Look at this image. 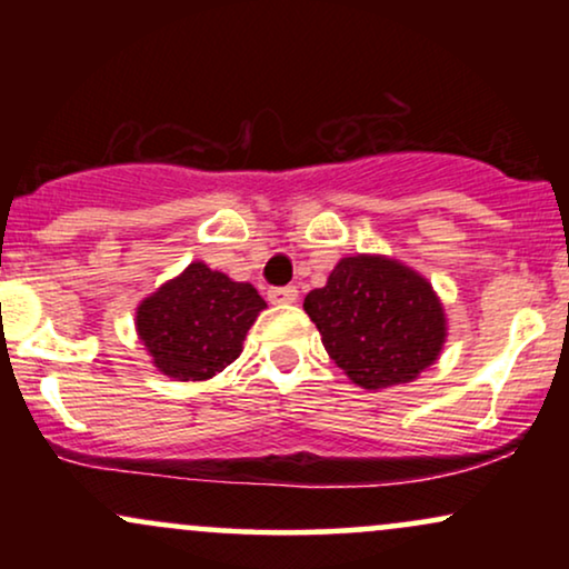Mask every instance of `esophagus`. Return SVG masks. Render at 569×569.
Here are the masks:
<instances>
[{"mask_svg":"<svg viewBox=\"0 0 569 569\" xmlns=\"http://www.w3.org/2000/svg\"><path fill=\"white\" fill-rule=\"evenodd\" d=\"M267 299H270L272 305H291L299 299V291L297 286H276V289L267 291Z\"/></svg>","mask_w":569,"mask_h":569,"instance_id":"34e87169","label":"esophagus"}]
</instances>
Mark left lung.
Returning <instances> with one entry per match:
<instances>
[{
	"label": "left lung",
	"mask_w": 569,
	"mask_h": 569,
	"mask_svg": "<svg viewBox=\"0 0 569 569\" xmlns=\"http://www.w3.org/2000/svg\"><path fill=\"white\" fill-rule=\"evenodd\" d=\"M331 361L367 390L411 382L439 358L447 318L433 286L388 257L339 259L323 289L305 297Z\"/></svg>",
	"instance_id": "1"
}]
</instances>
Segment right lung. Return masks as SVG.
Listing matches in <instances>:
<instances>
[{
	"instance_id": "add662e5",
	"label": "right lung",
	"mask_w": 569,
	"mask_h": 569,
	"mask_svg": "<svg viewBox=\"0 0 569 569\" xmlns=\"http://www.w3.org/2000/svg\"><path fill=\"white\" fill-rule=\"evenodd\" d=\"M267 307L251 283H238L192 262L136 310V331L162 375L181 382L211 380L243 350V339Z\"/></svg>"
}]
</instances>
